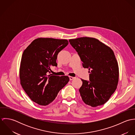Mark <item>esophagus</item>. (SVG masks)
Wrapping results in <instances>:
<instances>
[{"label": "esophagus", "mask_w": 135, "mask_h": 135, "mask_svg": "<svg viewBox=\"0 0 135 135\" xmlns=\"http://www.w3.org/2000/svg\"><path fill=\"white\" fill-rule=\"evenodd\" d=\"M69 78H70V80H73L75 77H72V76H69Z\"/></svg>", "instance_id": "esophagus-1"}]
</instances>
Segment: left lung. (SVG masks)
<instances>
[{"instance_id":"obj_1","label":"left lung","mask_w":135,"mask_h":135,"mask_svg":"<svg viewBox=\"0 0 135 135\" xmlns=\"http://www.w3.org/2000/svg\"><path fill=\"white\" fill-rule=\"evenodd\" d=\"M89 69V81L81 79L79 93L84 103L96 107L106 103L114 93L118 82L119 69L114 52L109 46L93 37L69 39Z\"/></svg>"}]
</instances>
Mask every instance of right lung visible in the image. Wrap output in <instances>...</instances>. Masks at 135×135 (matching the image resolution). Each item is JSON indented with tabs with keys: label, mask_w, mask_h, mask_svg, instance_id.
Returning a JSON list of instances; mask_svg holds the SVG:
<instances>
[{
	"label": "right lung",
	"mask_w": 135,
	"mask_h": 135,
	"mask_svg": "<svg viewBox=\"0 0 135 135\" xmlns=\"http://www.w3.org/2000/svg\"><path fill=\"white\" fill-rule=\"evenodd\" d=\"M69 44L66 39L40 37L24 50L20 67V79L24 90L34 102L47 105L69 82L68 76L48 75L57 66L59 52Z\"/></svg>",
	"instance_id": "1"
}]
</instances>
